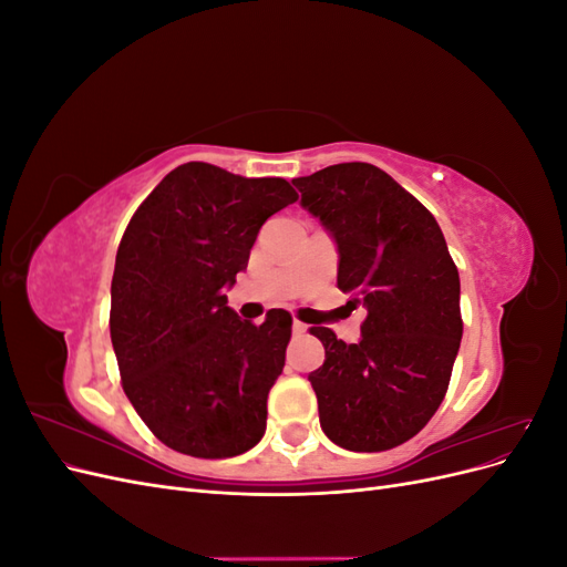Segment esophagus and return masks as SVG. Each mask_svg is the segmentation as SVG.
Here are the masks:
<instances>
[{
    "mask_svg": "<svg viewBox=\"0 0 567 567\" xmlns=\"http://www.w3.org/2000/svg\"><path fill=\"white\" fill-rule=\"evenodd\" d=\"M305 331H307V326H305L300 319H296V321H293V333H296V336H302Z\"/></svg>",
    "mask_w": 567,
    "mask_h": 567,
    "instance_id": "obj_1",
    "label": "esophagus"
}]
</instances>
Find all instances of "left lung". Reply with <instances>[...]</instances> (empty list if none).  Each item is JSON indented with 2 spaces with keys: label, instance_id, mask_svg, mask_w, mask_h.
<instances>
[{
  "label": "left lung",
  "instance_id": "left-lung-1",
  "mask_svg": "<svg viewBox=\"0 0 567 567\" xmlns=\"http://www.w3.org/2000/svg\"><path fill=\"white\" fill-rule=\"evenodd\" d=\"M293 184L336 238L338 288L367 307L352 346L310 329L326 350L310 373L321 431L352 452L392 450L447 394L463 333L458 269L431 210L375 165H329Z\"/></svg>",
  "mask_w": 567,
  "mask_h": 567
}]
</instances>
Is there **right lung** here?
Here are the masks:
<instances>
[{
	"mask_svg": "<svg viewBox=\"0 0 567 567\" xmlns=\"http://www.w3.org/2000/svg\"><path fill=\"white\" fill-rule=\"evenodd\" d=\"M296 200L281 177L184 163L132 215L115 255L111 340L127 400L169 450L227 458L265 435L293 317L238 319L225 286L248 267L267 217Z\"/></svg>",
	"mask_w": 567,
	"mask_h": 567,
	"instance_id": "add662e5",
	"label": "right lung"
}]
</instances>
